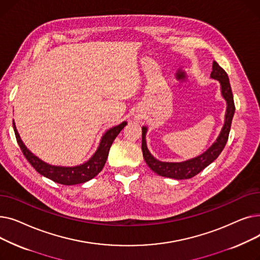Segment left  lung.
<instances>
[{"label":"left lung","mask_w":260,"mask_h":260,"mask_svg":"<svg viewBox=\"0 0 260 260\" xmlns=\"http://www.w3.org/2000/svg\"><path fill=\"white\" fill-rule=\"evenodd\" d=\"M211 79L217 80L220 83V90L222 98L226 102V111L224 115L223 126L218 135L217 139L214 143L203 152L201 155L188 159L181 162H165L156 159L151 152L148 151L146 144V133L147 127L142 126V154L146 165L156 174L168 177V178L174 179H188L192 178L195 175L200 173L202 170L206 169L208 166L217 159L220 155L222 149L225 146V143L229 138V134L231 129L232 120H233L235 113L234 98L232 93V88L229 81V77L222 68L218 65L217 62H213V71L211 73Z\"/></svg>","instance_id":"left-lung-1"}]
</instances>
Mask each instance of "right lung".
Segmentation results:
<instances>
[{"label":"right lung","mask_w":260,"mask_h":260,"mask_svg":"<svg viewBox=\"0 0 260 260\" xmlns=\"http://www.w3.org/2000/svg\"><path fill=\"white\" fill-rule=\"evenodd\" d=\"M126 124L127 122L124 121L120 123L119 125H116L112 128L107 129L103 134L97 151L93 153V155L84 163H82V165H79V166H75V167L52 166L43 160H41L39 157L32 154L22 141L20 135L18 133V129L16 127L15 120H13V129H15L17 141L22 149L25 158L28 160V162L32 166V168L39 174L57 183L64 184V185H74L79 183H84L92 179L93 177L97 176L102 171L108 156L109 148H111L114 140L116 139L119 133Z\"/></svg>","instance_id":"right-lung-1"}]
</instances>
